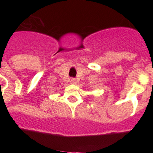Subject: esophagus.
<instances>
[{"mask_svg":"<svg viewBox=\"0 0 153 153\" xmlns=\"http://www.w3.org/2000/svg\"><path fill=\"white\" fill-rule=\"evenodd\" d=\"M76 83H77V79H76V78H71V79H70V83L75 84Z\"/></svg>","mask_w":153,"mask_h":153,"instance_id":"34e87169","label":"esophagus"}]
</instances>
